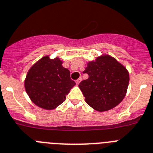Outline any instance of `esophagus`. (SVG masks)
Returning a JSON list of instances; mask_svg holds the SVG:
<instances>
[{
  "label": "esophagus",
  "instance_id": "34e87169",
  "mask_svg": "<svg viewBox=\"0 0 153 153\" xmlns=\"http://www.w3.org/2000/svg\"><path fill=\"white\" fill-rule=\"evenodd\" d=\"M82 77H80V78H79V79H77L76 82H76V84H77V85H79V83L81 82V81H82Z\"/></svg>",
  "mask_w": 153,
  "mask_h": 153
}]
</instances>
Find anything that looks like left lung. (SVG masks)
Segmentation results:
<instances>
[{
    "instance_id": "1",
    "label": "left lung",
    "mask_w": 153,
    "mask_h": 153,
    "mask_svg": "<svg viewBox=\"0 0 153 153\" xmlns=\"http://www.w3.org/2000/svg\"><path fill=\"white\" fill-rule=\"evenodd\" d=\"M83 73L88 79L79 85L85 102L94 110L103 112L117 106L126 95L129 73L116 59L102 55L87 64Z\"/></svg>"
}]
</instances>
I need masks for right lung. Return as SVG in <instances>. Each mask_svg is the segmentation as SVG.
<instances>
[{
    "label": "right lung",
    "instance_id": "right-lung-1",
    "mask_svg": "<svg viewBox=\"0 0 153 153\" xmlns=\"http://www.w3.org/2000/svg\"><path fill=\"white\" fill-rule=\"evenodd\" d=\"M56 57L45 56L31 67L25 80V88L33 102L45 110H53L66 99L75 85L68 69Z\"/></svg>",
    "mask_w": 153,
    "mask_h": 153
}]
</instances>
